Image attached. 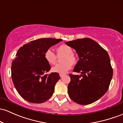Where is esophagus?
<instances>
[{
  "label": "esophagus",
  "mask_w": 123,
  "mask_h": 123,
  "mask_svg": "<svg viewBox=\"0 0 123 123\" xmlns=\"http://www.w3.org/2000/svg\"><path fill=\"white\" fill-rule=\"evenodd\" d=\"M59 76H60L61 78H62V77L64 76V74H59Z\"/></svg>",
  "instance_id": "esophagus-1"
}]
</instances>
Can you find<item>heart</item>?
<instances>
[{"label":"heart","mask_w":123,"mask_h":123,"mask_svg":"<svg viewBox=\"0 0 123 123\" xmlns=\"http://www.w3.org/2000/svg\"><path fill=\"white\" fill-rule=\"evenodd\" d=\"M57 55H64L61 59L63 63L56 65L52 67V71L53 72L59 74H66L72 67V64L76 63V56L73 54V50L71 47L67 44H61L56 48ZM44 57L45 61L50 65H54L56 61V55L51 49H48L44 54Z\"/></svg>","instance_id":"heart-1"}]
</instances>
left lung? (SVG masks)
Listing matches in <instances>:
<instances>
[{
  "label": "left lung",
  "instance_id": "8db88e82",
  "mask_svg": "<svg viewBox=\"0 0 123 123\" xmlns=\"http://www.w3.org/2000/svg\"><path fill=\"white\" fill-rule=\"evenodd\" d=\"M76 51L79 59L74 71L80 75L69 74V96L75 103L87 105L96 102L106 93L113 76V69L107 52L89 38L65 43Z\"/></svg>",
  "mask_w": 123,
  "mask_h": 123
}]
</instances>
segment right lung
Segmentation results:
<instances>
[{
    "label": "right lung",
    "instance_id": "right-lung-1",
    "mask_svg": "<svg viewBox=\"0 0 123 123\" xmlns=\"http://www.w3.org/2000/svg\"><path fill=\"white\" fill-rule=\"evenodd\" d=\"M62 39L40 38L20 47L12 63V78L18 94L33 103H44L52 96L55 85L60 79L59 74L45 73L50 65L44 54Z\"/></svg>",
    "mask_w": 123,
    "mask_h": 123
}]
</instances>
